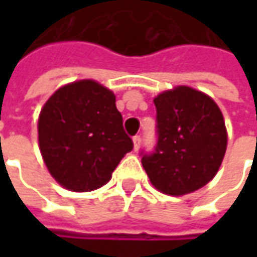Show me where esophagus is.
Masks as SVG:
<instances>
[{
	"instance_id": "34e87169",
	"label": "esophagus",
	"mask_w": 257,
	"mask_h": 257,
	"mask_svg": "<svg viewBox=\"0 0 257 257\" xmlns=\"http://www.w3.org/2000/svg\"><path fill=\"white\" fill-rule=\"evenodd\" d=\"M133 143H134V150L137 152V150L140 149V144H142V137H140V136H134Z\"/></svg>"
}]
</instances>
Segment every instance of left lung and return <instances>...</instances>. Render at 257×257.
I'll return each instance as SVG.
<instances>
[{"label":"left lung","instance_id":"1","mask_svg":"<svg viewBox=\"0 0 257 257\" xmlns=\"http://www.w3.org/2000/svg\"><path fill=\"white\" fill-rule=\"evenodd\" d=\"M157 144L142 163L159 192L183 196L212 180L227 147L223 114L209 95L187 85L154 98Z\"/></svg>","mask_w":257,"mask_h":257}]
</instances>
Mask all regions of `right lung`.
Listing matches in <instances>:
<instances>
[{
	"label": "right lung",
	"mask_w": 257,
	"mask_h": 257,
	"mask_svg": "<svg viewBox=\"0 0 257 257\" xmlns=\"http://www.w3.org/2000/svg\"><path fill=\"white\" fill-rule=\"evenodd\" d=\"M38 143L48 172L71 192L104 186L133 150L115 95L94 80L63 85L48 98L38 118Z\"/></svg>",
	"instance_id": "obj_1"
}]
</instances>
